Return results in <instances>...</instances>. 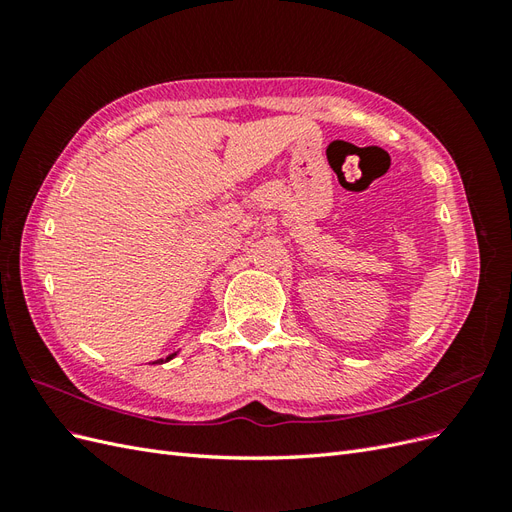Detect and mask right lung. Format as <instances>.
<instances>
[{
    "mask_svg": "<svg viewBox=\"0 0 512 512\" xmlns=\"http://www.w3.org/2000/svg\"><path fill=\"white\" fill-rule=\"evenodd\" d=\"M170 356H173V354H170ZM170 356H168V359H170ZM158 363H162V359H160V361H158Z\"/></svg>",
    "mask_w": 512,
    "mask_h": 512,
    "instance_id": "add662e5",
    "label": "right lung"
}]
</instances>
